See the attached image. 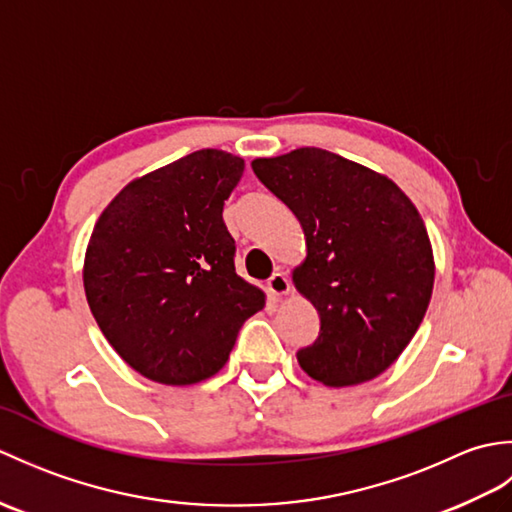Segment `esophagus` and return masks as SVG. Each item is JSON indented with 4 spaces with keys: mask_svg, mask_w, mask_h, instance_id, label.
Masks as SVG:
<instances>
[{
    "mask_svg": "<svg viewBox=\"0 0 512 512\" xmlns=\"http://www.w3.org/2000/svg\"><path fill=\"white\" fill-rule=\"evenodd\" d=\"M268 292L273 297H281V295H288L290 292V281L286 277V273H273V277L268 279Z\"/></svg>",
    "mask_w": 512,
    "mask_h": 512,
    "instance_id": "34e87169",
    "label": "esophagus"
}]
</instances>
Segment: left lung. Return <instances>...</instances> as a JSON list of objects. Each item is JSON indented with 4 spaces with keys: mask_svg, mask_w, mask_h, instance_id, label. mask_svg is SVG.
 Listing matches in <instances>:
<instances>
[{
    "mask_svg": "<svg viewBox=\"0 0 512 512\" xmlns=\"http://www.w3.org/2000/svg\"><path fill=\"white\" fill-rule=\"evenodd\" d=\"M253 171L306 235L292 281L321 330L297 352L301 369L330 387L383 374L420 328L436 277L418 209L389 178L319 147L257 158Z\"/></svg>",
    "mask_w": 512,
    "mask_h": 512,
    "instance_id": "left-lung-1",
    "label": "left lung"
}]
</instances>
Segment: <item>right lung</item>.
<instances>
[{"label": "right lung", "instance_id": "add662e5", "mask_svg": "<svg viewBox=\"0 0 512 512\" xmlns=\"http://www.w3.org/2000/svg\"><path fill=\"white\" fill-rule=\"evenodd\" d=\"M244 160L200 149L129 182L94 224L83 286L123 361L162 385H193L226 365L264 292L235 273L222 220Z\"/></svg>", "mask_w": 512, "mask_h": 512}]
</instances>
